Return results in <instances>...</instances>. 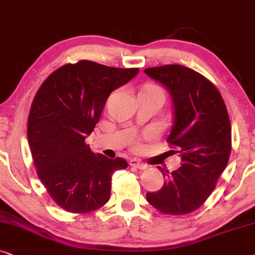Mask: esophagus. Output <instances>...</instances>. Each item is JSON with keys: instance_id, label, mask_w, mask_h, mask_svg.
Returning <instances> with one entry per match:
<instances>
[{"instance_id": "1", "label": "esophagus", "mask_w": 255, "mask_h": 255, "mask_svg": "<svg viewBox=\"0 0 255 255\" xmlns=\"http://www.w3.org/2000/svg\"><path fill=\"white\" fill-rule=\"evenodd\" d=\"M129 164L131 165V167L137 168L138 170H145V169H147V165H145L144 163H142V162L140 161V159H137V158H133V159H130Z\"/></svg>"}]
</instances>
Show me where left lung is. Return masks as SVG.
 <instances>
[{"mask_svg":"<svg viewBox=\"0 0 255 255\" xmlns=\"http://www.w3.org/2000/svg\"><path fill=\"white\" fill-rule=\"evenodd\" d=\"M144 73L168 91L172 126L167 141L182 165L169 172L162 189L148 192L149 204L165 215H186L204 203L226 168L231 154V124L215 85L182 65L145 69Z\"/></svg>","mask_w":255,"mask_h":255,"instance_id":"left-lung-1","label":"left lung"}]
</instances>
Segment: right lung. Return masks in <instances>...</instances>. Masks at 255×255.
I'll return each mask as SVG.
<instances>
[{
    "mask_svg": "<svg viewBox=\"0 0 255 255\" xmlns=\"http://www.w3.org/2000/svg\"><path fill=\"white\" fill-rule=\"evenodd\" d=\"M138 69L80 60L51 73L39 87L28 120V141L37 174L60 208L72 213L100 209L111 196L112 175L124 158L94 154L90 136L113 91Z\"/></svg>",
    "mask_w": 255,
    "mask_h": 255,
    "instance_id": "add662e5",
    "label": "right lung"
}]
</instances>
